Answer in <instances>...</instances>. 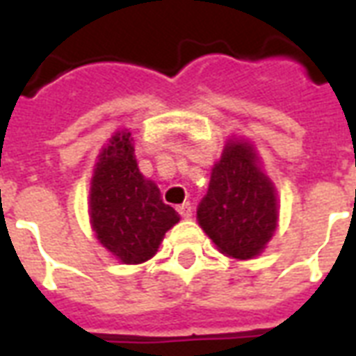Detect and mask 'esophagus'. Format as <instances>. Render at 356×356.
Segmentation results:
<instances>
[{
    "mask_svg": "<svg viewBox=\"0 0 356 356\" xmlns=\"http://www.w3.org/2000/svg\"><path fill=\"white\" fill-rule=\"evenodd\" d=\"M177 212L183 218H190L192 216V205H190V203H183V205L177 207Z\"/></svg>",
    "mask_w": 356,
    "mask_h": 356,
    "instance_id": "34e87169",
    "label": "esophagus"
}]
</instances>
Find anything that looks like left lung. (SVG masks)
<instances>
[{
	"mask_svg": "<svg viewBox=\"0 0 356 356\" xmlns=\"http://www.w3.org/2000/svg\"><path fill=\"white\" fill-rule=\"evenodd\" d=\"M275 186L259 166L253 145L229 140L214 164L197 222L227 257L248 260L262 253L277 229Z\"/></svg>",
	"mask_w": 356,
	"mask_h": 356,
	"instance_id": "obj_1",
	"label": "left lung"
}]
</instances>
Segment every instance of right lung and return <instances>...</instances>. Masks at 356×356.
I'll list each match as a JSON object with an SVG mask.
<instances>
[{"label": "right lung", "instance_id": "obj_1", "mask_svg": "<svg viewBox=\"0 0 356 356\" xmlns=\"http://www.w3.org/2000/svg\"><path fill=\"white\" fill-rule=\"evenodd\" d=\"M179 220L159 186L140 173L131 133L118 131L97 156L90 183V223L99 243L123 264H142Z\"/></svg>", "mask_w": 356, "mask_h": 356}]
</instances>
